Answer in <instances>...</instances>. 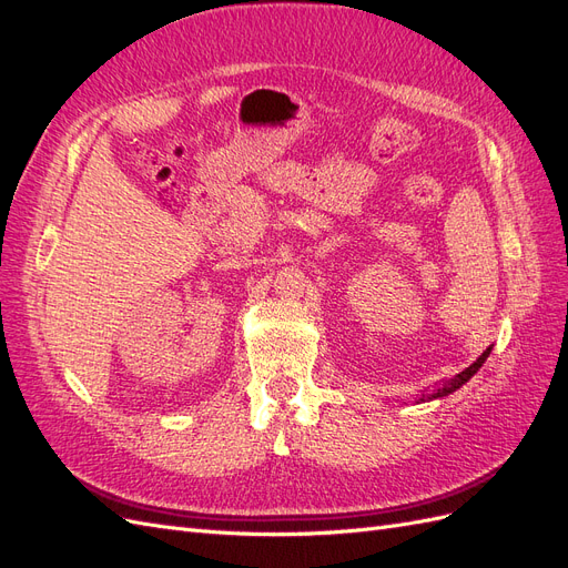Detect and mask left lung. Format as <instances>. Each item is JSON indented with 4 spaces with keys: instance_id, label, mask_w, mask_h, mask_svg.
<instances>
[{
    "instance_id": "obj_1",
    "label": "left lung",
    "mask_w": 568,
    "mask_h": 568,
    "mask_svg": "<svg viewBox=\"0 0 568 568\" xmlns=\"http://www.w3.org/2000/svg\"><path fill=\"white\" fill-rule=\"evenodd\" d=\"M488 355H490V348H486V351H484V355H480L474 365H469L467 369L459 372L457 376H453V379H443V384L438 386V390L432 395V398H443V395H448V393L457 390L462 384H467V382L471 379V376L480 369V365L486 363V357H488Z\"/></svg>"
}]
</instances>
